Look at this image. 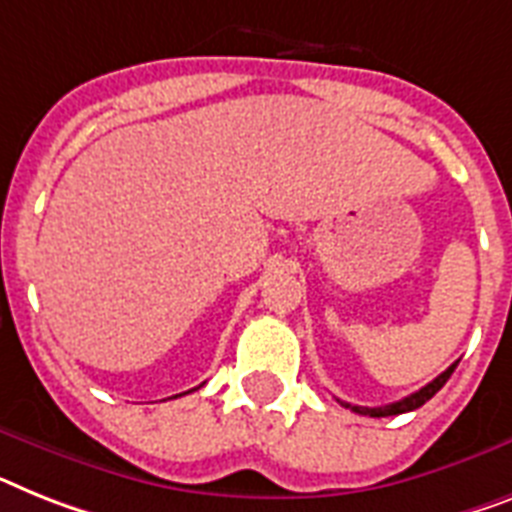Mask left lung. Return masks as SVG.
I'll return each instance as SVG.
<instances>
[{"mask_svg":"<svg viewBox=\"0 0 512 512\" xmlns=\"http://www.w3.org/2000/svg\"><path fill=\"white\" fill-rule=\"evenodd\" d=\"M455 366L458 363H453L450 369H445L442 374H439L437 379H432V382L426 384V387H421L418 392H413V395H408V398L398 400V403H390V405H382V408H363V405H350V403H342L345 408H350L353 413H361V416H371V418H382V416H398V413H408V411H416V408H421V405L426 403V400H432L434 395H437L442 387H445V382L450 379V374L455 371Z\"/></svg>","mask_w":512,"mask_h":512,"instance_id":"left-lung-1","label":"left lung"}]
</instances>
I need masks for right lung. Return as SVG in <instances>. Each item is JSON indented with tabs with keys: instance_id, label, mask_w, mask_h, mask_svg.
<instances>
[{
	"instance_id": "right-lung-1",
	"label": "right lung",
	"mask_w": 512,
	"mask_h": 512,
	"mask_svg": "<svg viewBox=\"0 0 512 512\" xmlns=\"http://www.w3.org/2000/svg\"><path fill=\"white\" fill-rule=\"evenodd\" d=\"M196 390H198V387H196ZM175 398H177V395H175Z\"/></svg>"
}]
</instances>
